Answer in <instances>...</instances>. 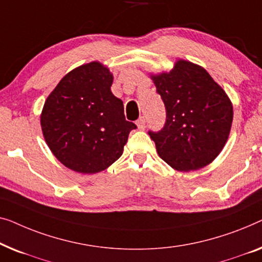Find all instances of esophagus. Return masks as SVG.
<instances>
[{
    "instance_id": "34e87169",
    "label": "esophagus",
    "mask_w": 262,
    "mask_h": 262,
    "mask_svg": "<svg viewBox=\"0 0 262 262\" xmlns=\"http://www.w3.org/2000/svg\"><path fill=\"white\" fill-rule=\"evenodd\" d=\"M136 126H138V129L143 130L146 127V120L145 117H140V119L136 121Z\"/></svg>"
}]
</instances>
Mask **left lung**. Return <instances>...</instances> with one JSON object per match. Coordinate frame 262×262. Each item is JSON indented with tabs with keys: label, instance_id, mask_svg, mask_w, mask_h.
<instances>
[{
	"label": "left lung",
	"instance_id": "8db88e82",
	"mask_svg": "<svg viewBox=\"0 0 262 262\" xmlns=\"http://www.w3.org/2000/svg\"><path fill=\"white\" fill-rule=\"evenodd\" d=\"M166 108V123L149 132L165 163L182 172L211 164L222 152L233 123V103L208 71L178 59L171 71L150 73Z\"/></svg>",
	"mask_w": 262,
	"mask_h": 262
}]
</instances>
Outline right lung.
Returning a JSON list of instances; mask_svg holds the SVG:
<instances>
[{
  "label": "right lung",
  "mask_w": 262,
  "mask_h": 262,
  "mask_svg": "<svg viewBox=\"0 0 262 262\" xmlns=\"http://www.w3.org/2000/svg\"><path fill=\"white\" fill-rule=\"evenodd\" d=\"M113 79L108 66L91 61L62 77L46 98L40 115L42 135L53 156L72 171H104L122 156L136 128L110 90Z\"/></svg>",
  "instance_id": "obj_1"
}]
</instances>
